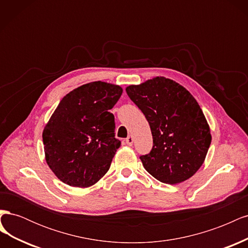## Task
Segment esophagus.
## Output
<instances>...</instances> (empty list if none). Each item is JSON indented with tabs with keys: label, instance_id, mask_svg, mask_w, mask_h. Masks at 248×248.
I'll return each mask as SVG.
<instances>
[{
	"label": "esophagus",
	"instance_id": "obj_1",
	"mask_svg": "<svg viewBox=\"0 0 248 248\" xmlns=\"http://www.w3.org/2000/svg\"><path fill=\"white\" fill-rule=\"evenodd\" d=\"M125 141H126V144L128 145V146H132V144H133V138L131 136H129L128 138H126Z\"/></svg>",
	"mask_w": 248,
	"mask_h": 248
}]
</instances>
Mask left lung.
I'll list each match as a JSON object with an SVG mask.
<instances>
[{
	"instance_id": "left-lung-1",
	"label": "left lung",
	"mask_w": 248,
	"mask_h": 248,
	"mask_svg": "<svg viewBox=\"0 0 248 248\" xmlns=\"http://www.w3.org/2000/svg\"><path fill=\"white\" fill-rule=\"evenodd\" d=\"M126 93L151 128L152 150L140 156L146 170L166 184L192 177L211 144L209 125L194 97L178 82L162 77L127 87Z\"/></svg>"
}]
</instances>
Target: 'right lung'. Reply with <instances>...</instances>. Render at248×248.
<instances>
[{
  "mask_svg": "<svg viewBox=\"0 0 248 248\" xmlns=\"http://www.w3.org/2000/svg\"><path fill=\"white\" fill-rule=\"evenodd\" d=\"M103 81L82 85L63 97L42 133L46 160L62 182L92 186L107 174L121 141L109 111L122 95Z\"/></svg>",
  "mask_w": 248,
  "mask_h": 248,
  "instance_id": "right-lung-1",
  "label": "right lung"
}]
</instances>
